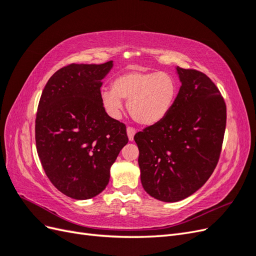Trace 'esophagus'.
<instances>
[{"label": "esophagus", "mask_w": 256, "mask_h": 256, "mask_svg": "<svg viewBox=\"0 0 256 256\" xmlns=\"http://www.w3.org/2000/svg\"><path fill=\"white\" fill-rule=\"evenodd\" d=\"M127 134H128V138L130 141H134V134H136V129L134 127H127Z\"/></svg>", "instance_id": "obj_1"}]
</instances>
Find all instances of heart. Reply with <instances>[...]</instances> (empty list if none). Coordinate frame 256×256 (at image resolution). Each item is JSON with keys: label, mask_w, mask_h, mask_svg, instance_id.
I'll return each mask as SVG.
<instances>
[{"label": "heart", "mask_w": 256, "mask_h": 256, "mask_svg": "<svg viewBox=\"0 0 256 256\" xmlns=\"http://www.w3.org/2000/svg\"><path fill=\"white\" fill-rule=\"evenodd\" d=\"M177 84L172 76L160 72L131 69L116 76L112 88H104L100 99L110 115L118 118L122 102L131 118L141 125H154L164 120L175 102Z\"/></svg>", "instance_id": "heart-1"}]
</instances>
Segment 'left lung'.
<instances>
[{
  "instance_id": "left-lung-1",
  "label": "left lung",
  "mask_w": 256,
  "mask_h": 256,
  "mask_svg": "<svg viewBox=\"0 0 256 256\" xmlns=\"http://www.w3.org/2000/svg\"><path fill=\"white\" fill-rule=\"evenodd\" d=\"M182 86L166 118L136 134L144 190L162 202L191 196L218 164L226 125L219 88L196 69L177 67Z\"/></svg>"
}]
</instances>
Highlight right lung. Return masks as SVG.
I'll list each match as a JSON object with an SVG mask.
<instances>
[{
	"label": "right lung",
	"mask_w": 256,
	"mask_h": 256,
	"mask_svg": "<svg viewBox=\"0 0 256 256\" xmlns=\"http://www.w3.org/2000/svg\"><path fill=\"white\" fill-rule=\"evenodd\" d=\"M113 62L69 64L46 84L35 120L44 171L65 196L88 200L109 184L110 168L128 143L126 125L106 114L102 80Z\"/></svg>",
	"instance_id": "add662e5"
}]
</instances>
